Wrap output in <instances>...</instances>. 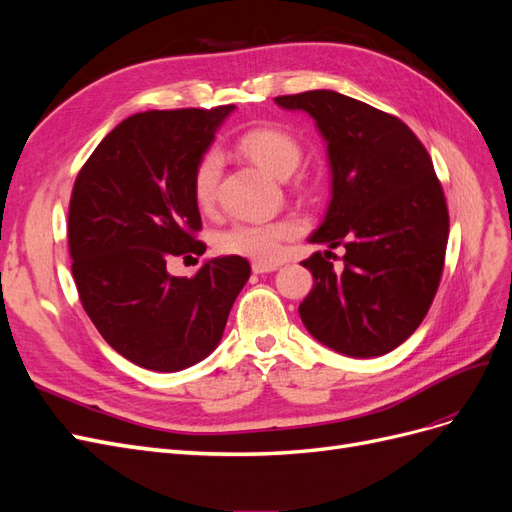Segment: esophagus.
Returning a JSON list of instances; mask_svg holds the SVG:
<instances>
[{
	"label": "esophagus",
	"mask_w": 512,
	"mask_h": 512,
	"mask_svg": "<svg viewBox=\"0 0 512 512\" xmlns=\"http://www.w3.org/2000/svg\"><path fill=\"white\" fill-rule=\"evenodd\" d=\"M280 269V265L277 262H265V260H254L252 262V271L254 273H271V271H277Z\"/></svg>",
	"instance_id": "obj_1"
}]
</instances>
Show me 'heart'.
I'll list each match as a JSON object with an SVG mask.
<instances>
[{
  "mask_svg": "<svg viewBox=\"0 0 512 512\" xmlns=\"http://www.w3.org/2000/svg\"><path fill=\"white\" fill-rule=\"evenodd\" d=\"M239 151L247 160H252L265 173L286 179L290 177L303 158V147L299 138L288 130L275 126L252 128L237 141ZM222 177V153L218 149H207L198 158L192 175V194L196 205L209 211L218 203V188ZM299 232L294 220L277 222H237L222 230L215 247L228 256H243L252 260H275L282 252V243Z\"/></svg>",
  "mask_w": 512,
  "mask_h": 512,
  "instance_id": "heart-1",
  "label": "heart"
}]
</instances>
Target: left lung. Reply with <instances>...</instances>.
Wrapping results in <instances>:
<instances>
[{
  "instance_id": "obj_1",
  "label": "left lung",
  "mask_w": 512,
  "mask_h": 512,
  "mask_svg": "<svg viewBox=\"0 0 512 512\" xmlns=\"http://www.w3.org/2000/svg\"><path fill=\"white\" fill-rule=\"evenodd\" d=\"M275 102L314 117L331 164V203L309 237L329 250L301 262L314 275L305 329L346 356L391 352L427 316L444 269L448 209L429 153L395 115L331 89ZM337 244L342 272L328 260Z\"/></svg>"
}]
</instances>
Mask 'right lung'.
I'll use <instances>...</instances> for the list:
<instances>
[{"label": "right lung", "mask_w": 512, "mask_h": 512, "mask_svg": "<svg viewBox=\"0 0 512 512\" xmlns=\"http://www.w3.org/2000/svg\"><path fill=\"white\" fill-rule=\"evenodd\" d=\"M235 104L147 111L104 136L76 175L68 245L87 316L106 344L153 371H179L220 344L230 307L250 280L241 256L211 258L192 277L170 256L205 254L192 194L198 158Z\"/></svg>", "instance_id": "1"}]
</instances>
